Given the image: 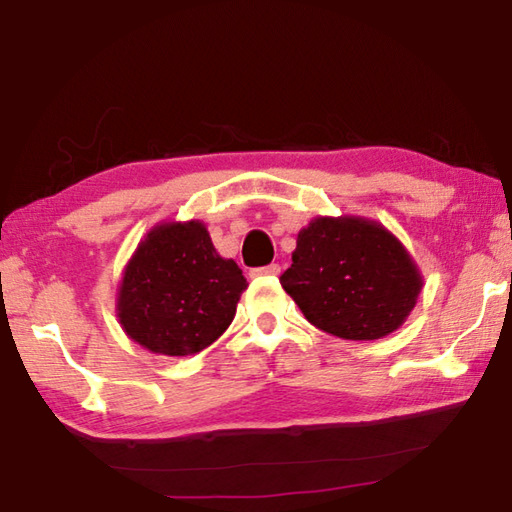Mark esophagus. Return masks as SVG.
<instances>
[{
	"label": "esophagus",
	"mask_w": 512,
	"mask_h": 512,
	"mask_svg": "<svg viewBox=\"0 0 512 512\" xmlns=\"http://www.w3.org/2000/svg\"><path fill=\"white\" fill-rule=\"evenodd\" d=\"M280 264H268V266H262V268H255L253 275L259 277V275H280Z\"/></svg>",
	"instance_id": "esophagus-1"
}]
</instances>
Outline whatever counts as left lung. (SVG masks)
Listing matches in <instances>:
<instances>
[{
    "mask_svg": "<svg viewBox=\"0 0 512 512\" xmlns=\"http://www.w3.org/2000/svg\"><path fill=\"white\" fill-rule=\"evenodd\" d=\"M282 289L311 325L345 341H375L400 329L424 277L386 225L366 216H316L298 232Z\"/></svg>",
    "mask_w": 512,
    "mask_h": 512,
    "instance_id": "obj_1",
    "label": "left lung"
}]
</instances>
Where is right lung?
<instances>
[{"mask_svg":"<svg viewBox=\"0 0 512 512\" xmlns=\"http://www.w3.org/2000/svg\"><path fill=\"white\" fill-rule=\"evenodd\" d=\"M246 287L235 259L216 253L203 221H162L121 271L117 323L144 350L189 357L230 327Z\"/></svg>","mask_w":512,"mask_h":512,"instance_id":"add662e5","label":"right lung"}]
</instances>
